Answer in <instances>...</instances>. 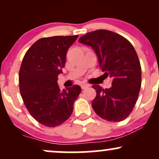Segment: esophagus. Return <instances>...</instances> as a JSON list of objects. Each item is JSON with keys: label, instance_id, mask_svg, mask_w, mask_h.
<instances>
[{"label": "esophagus", "instance_id": "obj_1", "mask_svg": "<svg viewBox=\"0 0 159 159\" xmlns=\"http://www.w3.org/2000/svg\"><path fill=\"white\" fill-rule=\"evenodd\" d=\"M81 87V89H82V90H84V89L87 88V87H89V85H88V84H82Z\"/></svg>", "mask_w": 159, "mask_h": 159}]
</instances>
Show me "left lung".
<instances>
[{
  "mask_svg": "<svg viewBox=\"0 0 159 159\" xmlns=\"http://www.w3.org/2000/svg\"><path fill=\"white\" fill-rule=\"evenodd\" d=\"M78 42L93 49L104 75L113 80L110 88L93 86L96 92L94 111L107 121L124 120L134 108L141 86V67L134 47L123 36L107 30L87 33Z\"/></svg>",
  "mask_w": 159,
  "mask_h": 159,
  "instance_id": "obj_1",
  "label": "left lung"
}]
</instances>
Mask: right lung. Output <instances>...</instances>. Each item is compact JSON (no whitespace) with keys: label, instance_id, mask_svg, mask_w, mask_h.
Instances as JSON below:
<instances>
[{"label":"right lung","instance_id":"add662e5","mask_svg":"<svg viewBox=\"0 0 159 159\" xmlns=\"http://www.w3.org/2000/svg\"><path fill=\"white\" fill-rule=\"evenodd\" d=\"M78 36L42 38L23 58L19 76L21 97L29 113L45 126H57L68 120L81 91L78 85L61 91L57 84L67 51Z\"/></svg>","mask_w":159,"mask_h":159}]
</instances>
